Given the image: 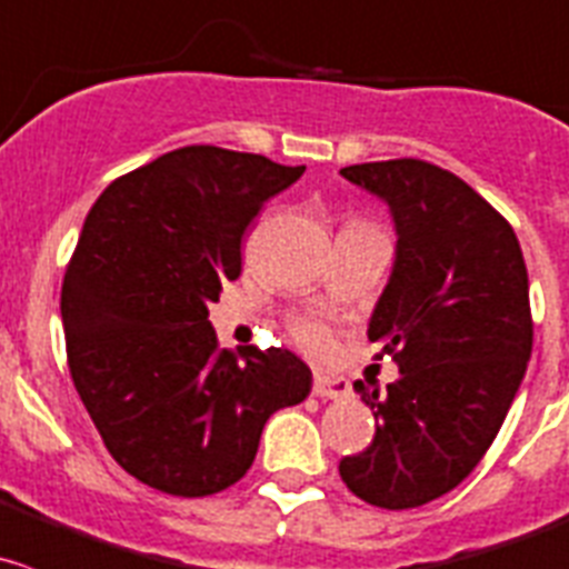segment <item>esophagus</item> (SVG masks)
Returning <instances> with one entry per match:
<instances>
[{
	"mask_svg": "<svg viewBox=\"0 0 569 569\" xmlns=\"http://www.w3.org/2000/svg\"><path fill=\"white\" fill-rule=\"evenodd\" d=\"M313 395L322 400H341L350 395V383L345 378H330V375H317L313 378Z\"/></svg>",
	"mask_w": 569,
	"mask_h": 569,
	"instance_id": "1",
	"label": "esophagus"
}]
</instances>
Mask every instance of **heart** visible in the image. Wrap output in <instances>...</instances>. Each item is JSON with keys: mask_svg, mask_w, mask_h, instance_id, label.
Returning a JSON list of instances; mask_svg holds the SVG:
<instances>
[{"mask_svg": "<svg viewBox=\"0 0 569 569\" xmlns=\"http://www.w3.org/2000/svg\"><path fill=\"white\" fill-rule=\"evenodd\" d=\"M297 336H300V341L302 345L308 347V350H313V352H322V350H328V333H325L322 328H319V325H313V322H302L300 328H297Z\"/></svg>", "mask_w": 569, "mask_h": 569, "instance_id": "obj_1", "label": "heart"}]
</instances>
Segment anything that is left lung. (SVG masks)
<instances>
[{
    "instance_id": "left-lung-1",
    "label": "left lung",
    "mask_w": 569,
    "mask_h": 569,
    "mask_svg": "<svg viewBox=\"0 0 569 569\" xmlns=\"http://www.w3.org/2000/svg\"><path fill=\"white\" fill-rule=\"evenodd\" d=\"M341 178L389 208L395 263L369 317L400 375L352 389L378 422L341 481L380 509H413L459 487L509 413L533 345L528 272L511 224L433 163H356Z\"/></svg>"
}]
</instances>
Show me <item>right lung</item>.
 I'll list each match as a JSON object with an SVG mask.
<instances>
[{
  "instance_id": "1",
  "label": "right lung",
  "mask_w": 569,
  "mask_h": 569,
  "mask_svg": "<svg viewBox=\"0 0 569 569\" xmlns=\"http://www.w3.org/2000/svg\"><path fill=\"white\" fill-rule=\"evenodd\" d=\"M306 167L183 147L93 202L60 291L74 389L124 472L178 498L233 487L267 419L311 395L283 347L219 350L208 306L241 274V236Z\"/></svg>"
}]
</instances>
